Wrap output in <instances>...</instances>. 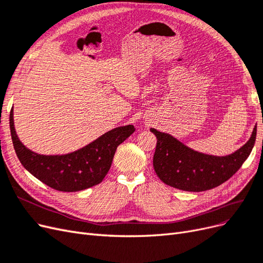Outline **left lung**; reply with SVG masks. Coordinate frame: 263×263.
Returning <instances> with one entry per match:
<instances>
[{
  "label": "left lung",
  "mask_w": 263,
  "mask_h": 263,
  "mask_svg": "<svg viewBox=\"0 0 263 263\" xmlns=\"http://www.w3.org/2000/svg\"><path fill=\"white\" fill-rule=\"evenodd\" d=\"M151 132L157 139L153 166L159 179L179 190L200 192L218 187L238 171L255 145L257 126L245 145L226 156L200 153L171 134L153 128Z\"/></svg>",
  "instance_id": "left-lung-1"
}]
</instances>
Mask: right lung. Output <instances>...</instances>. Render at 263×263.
<instances>
[{"instance_id": "right-lung-1", "label": "right lung", "mask_w": 263, "mask_h": 263, "mask_svg": "<svg viewBox=\"0 0 263 263\" xmlns=\"http://www.w3.org/2000/svg\"><path fill=\"white\" fill-rule=\"evenodd\" d=\"M10 128L20 162L41 182L58 191L75 192L100 183L109 172L117 147L135 131L132 124L118 126L78 151L64 155H42L20 141L14 126L13 108Z\"/></svg>"}]
</instances>
